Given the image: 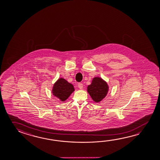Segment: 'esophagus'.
<instances>
[{"mask_svg": "<svg viewBox=\"0 0 160 160\" xmlns=\"http://www.w3.org/2000/svg\"><path fill=\"white\" fill-rule=\"evenodd\" d=\"M78 87H79V89H82V88H83V84H82V83H79L78 84Z\"/></svg>", "mask_w": 160, "mask_h": 160, "instance_id": "esophagus-1", "label": "esophagus"}]
</instances>
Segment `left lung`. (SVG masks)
<instances>
[{
	"instance_id": "left-lung-1",
	"label": "left lung",
	"mask_w": 160,
	"mask_h": 160,
	"mask_svg": "<svg viewBox=\"0 0 160 160\" xmlns=\"http://www.w3.org/2000/svg\"><path fill=\"white\" fill-rule=\"evenodd\" d=\"M108 88L105 81L99 77H95L92 79V84L88 85L87 90L95 102H99L107 95Z\"/></svg>"
}]
</instances>
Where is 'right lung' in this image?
<instances>
[{
	"label": "right lung",
	"mask_w": 160,
	"mask_h": 160,
	"mask_svg": "<svg viewBox=\"0 0 160 160\" xmlns=\"http://www.w3.org/2000/svg\"><path fill=\"white\" fill-rule=\"evenodd\" d=\"M74 90L72 84L68 82L65 79L60 78L53 85L52 92L53 95L63 102L68 98Z\"/></svg>",
	"instance_id": "1"
}]
</instances>
